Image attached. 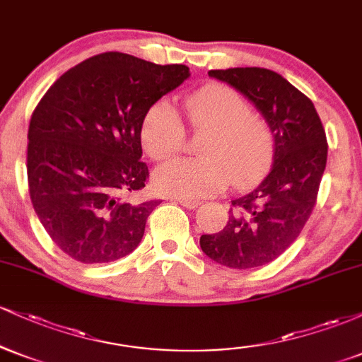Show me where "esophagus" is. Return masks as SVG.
I'll list each match as a JSON object with an SVG mask.
<instances>
[{"mask_svg": "<svg viewBox=\"0 0 362 362\" xmlns=\"http://www.w3.org/2000/svg\"><path fill=\"white\" fill-rule=\"evenodd\" d=\"M178 202H180V206L187 207V209H195L201 202L199 201H192V199H178Z\"/></svg>", "mask_w": 362, "mask_h": 362, "instance_id": "obj_1", "label": "esophagus"}]
</instances>
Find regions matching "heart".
Returning <instances> with one entry per match:
<instances>
[{"label":"heart","mask_w":362,"mask_h":362,"mask_svg":"<svg viewBox=\"0 0 362 362\" xmlns=\"http://www.w3.org/2000/svg\"><path fill=\"white\" fill-rule=\"evenodd\" d=\"M184 114L194 132H206L199 160H175L156 168L161 192L197 199L221 192L233 180L245 189L267 173L274 158V132L238 90L211 85L189 95ZM141 144L153 160L175 156L185 143V127L167 100L149 105L141 122Z\"/></svg>","instance_id":"obj_1"}]
</instances>
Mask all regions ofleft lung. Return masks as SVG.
I'll return each mask as SVG.
<instances>
[{
  "instance_id": "obj_1",
  "label": "left lung",
  "mask_w": 362,
  "mask_h": 362,
  "mask_svg": "<svg viewBox=\"0 0 362 362\" xmlns=\"http://www.w3.org/2000/svg\"><path fill=\"white\" fill-rule=\"evenodd\" d=\"M209 76L253 102L272 129L276 151L271 173L231 201L226 226L202 235L201 248L226 267H262L288 250L313 213L327 165L325 129L313 102L276 71L231 68Z\"/></svg>"
}]
</instances>
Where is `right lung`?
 <instances>
[{"label":"right lung","mask_w":362,"mask_h":362,"mask_svg":"<svg viewBox=\"0 0 362 362\" xmlns=\"http://www.w3.org/2000/svg\"><path fill=\"white\" fill-rule=\"evenodd\" d=\"M189 74L184 64L103 52L57 78L37 103L28 126V192L66 255L103 264L138 247L160 204L134 202L149 178L141 161V122L149 105Z\"/></svg>","instance_id":"1"}]
</instances>
